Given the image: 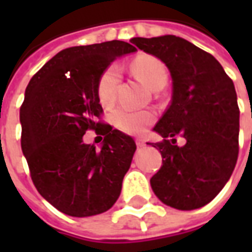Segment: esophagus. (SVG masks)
I'll list each match as a JSON object with an SVG mask.
<instances>
[{"label":"esophagus","instance_id":"1","mask_svg":"<svg viewBox=\"0 0 252 252\" xmlns=\"http://www.w3.org/2000/svg\"><path fill=\"white\" fill-rule=\"evenodd\" d=\"M136 145H137L138 148L145 146V140H144V138H136Z\"/></svg>","mask_w":252,"mask_h":252}]
</instances>
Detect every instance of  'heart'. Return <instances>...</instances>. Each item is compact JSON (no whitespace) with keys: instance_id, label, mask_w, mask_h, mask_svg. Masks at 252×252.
Here are the masks:
<instances>
[{"instance_id":"1","label":"heart","mask_w":252,"mask_h":252,"mask_svg":"<svg viewBox=\"0 0 252 252\" xmlns=\"http://www.w3.org/2000/svg\"><path fill=\"white\" fill-rule=\"evenodd\" d=\"M132 72L138 80L153 90H158L166 85L168 73L166 65L159 59L149 55L138 56L132 63ZM120 84V70L116 65L107 68L98 81V98L103 106H111L116 99ZM111 120L119 130L124 133H142L153 120V115L148 111H130L118 108L111 115Z\"/></svg>"}]
</instances>
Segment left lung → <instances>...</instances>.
Here are the masks:
<instances>
[{
    "instance_id": "1",
    "label": "left lung",
    "mask_w": 252,
    "mask_h": 252,
    "mask_svg": "<svg viewBox=\"0 0 252 252\" xmlns=\"http://www.w3.org/2000/svg\"><path fill=\"white\" fill-rule=\"evenodd\" d=\"M136 47L163 61L172 78V98L150 144L162 166L150 184L162 203L180 211L211 203L230 179L238 158L239 108L234 84L219 61L182 37H133ZM186 140L175 145V136Z\"/></svg>"
}]
</instances>
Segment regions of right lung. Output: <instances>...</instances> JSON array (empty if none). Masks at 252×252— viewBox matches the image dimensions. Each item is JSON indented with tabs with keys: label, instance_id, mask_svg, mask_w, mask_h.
Segmentation results:
<instances>
[{
	"label": "right lung",
	"instance_id": "1",
	"mask_svg": "<svg viewBox=\"0 0 252 252\" xmlns=\"http://www.w3.org/2000/svg\"><path fill=\"white\" fill-rule=\"evenodd\" d=\"M137 49L120 40L63 49L26 89L21 145L37 192L60 212L89 217L119 199L136 152L133 138L98 122V81L118 57ZM89 129L105 136L100 151L85 144Z\"/></svg>",
	"mask_w": 252,
	"mask_h": 252
}]
</instances>
